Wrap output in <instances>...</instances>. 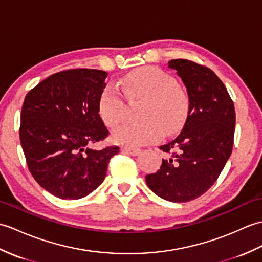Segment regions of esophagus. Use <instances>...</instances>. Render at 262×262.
<instances>
[{
  "mask_svg": "<svg viewBox=\"0 0 262 262\" xmlns=\"http://www.w3.org/2000/svg\"><path fill=\"white\" fill-rule=\"evenodd\" d=\"M121 150L123 151V152H125L127 155H131V156H138L139 154L141 152V149L133 148V147H127V146H122Z\"/></svg>",
  "mask_w": 262,
  "mask_h": 262,
  "instance_id": "esophagus-1",
  "label": "esophagus"
}]
</instances>
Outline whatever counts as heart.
I'll return each instance as SVG.
<instances>
[{
	"label": "heart",
	"instance_id": "obj_1",
	"mask_svg": "<svg viewBox=\"0 0 262 262\" xmlns=\"http://www.w3.org/2000/svg\"><path fill=\"white\" fill-rule=\"evenodd\" d=\"M127 100L144 98L140 118L115 130L112 139L126 146H143L182 129L189 112V98L169 74L147 66L126 74L120 80ZM126 104L113 87H105L98 100V113L110 127L118 126L126 118Z\"/></svg>",
	"mask_w": 262,
	"mask_h": 262
}]
</instances>
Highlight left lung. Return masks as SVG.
<instances>
[{
    "mask_svg": "<svg viewBox=\"0 0 262 262\" xmlns=\"http://www.w3.org/2000/svg\"><path fill=\"white\" fill-rule=\"evenodd\" d=\"M168 67L187 90L189 112L179 136L160 147L167 158L146 182L161 199L184 203L204 194L223 170L233 147L235 111L222 80L210 68L187 59H172Z\"/></svg>",
    "mask_w": 262,
    "mask_h": 262,
    "instance_id": "8db88e82",
    "label": "left lung"
}]
</instances>
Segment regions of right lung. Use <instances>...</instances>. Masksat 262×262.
Masks as SVG:
<instances>
[{
    "instance_id": "add662e5",
    "label": "right lung",
    "mask_w": 262,
    "mask_h": 262,
    "mask_svg": "<svg viewBox=\"0 0 262 262\" xmlns=\"http://www.w3.org/2000/svg\"><path fill=\"white\" fill-rule=\"evenodd\" d=\"M107 73L71 69L51 75L28 93L21 111L20 141L33 178L61 200L92 193L106 175L119 147L91 146L108 131L98 113Z\"/></svg>"
}]
</instances>
